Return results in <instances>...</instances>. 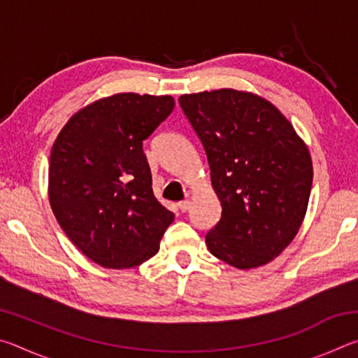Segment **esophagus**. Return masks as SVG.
<instances>
[{"mask_svg":"<svg viewBox=\"0 0 358 358\" xmlns=\"http://www.w3.org/2000/svg\"><path fill=\"white\" fill-rule=\"evenodd\" d=\"M189 205H191L189 201H181V202H178V208H180L181 213H185V211L189 210Z\"/></svg>","mask_w":358,"mask_h":358,"instance_id":"esophagus-1","label":"esophagus"}]
</instances>
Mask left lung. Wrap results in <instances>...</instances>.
Wrapping results in <instances>:
<instances>
[{
  "instance_id": "left-lung-1",
  "label": "left lung",
  "mask_w": 358,
  "mask_h": 358,
  "mask_svg": "<svg viewBox=\"0 0 358 358\" xmlns=\"http://www.w3.org/2000/svg\"><path fill=\"white\" fill-rule=\"evenodd\" d=\"M207 153L221 220L208 251L241 270L280 256L299 232L313 185L305 142L278 108L232 88L180 96Z\"/></svg>"
}]
</instances>
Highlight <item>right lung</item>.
I'll list each match as a JSON object with an SVG mask.
<instances>
[{"label":"right lung","mask_w":358,"mask_h":358,"mask_svg":"<svg viewBox=\"0 0 358 358\" xmlns=\"http://www.w3.org/2000/svg\"><path fill=\"white\" fill-rule=\"evenodd\" d=\"M172 96L118 93L72 115L52 147L48 199L85 256L129 268L159 251L173 213L157 202L143 141L172 113Z\"/></svg>","instance_id":"obj_1"}]
</instances>
